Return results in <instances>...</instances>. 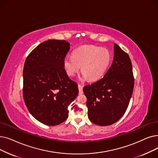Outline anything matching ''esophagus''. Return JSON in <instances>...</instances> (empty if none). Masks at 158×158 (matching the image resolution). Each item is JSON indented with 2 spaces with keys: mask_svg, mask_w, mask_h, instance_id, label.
Segmentation results:
<instances>
[{
  "mask_svg": "<svg viewBox=\"0 0 158 158\" xmlns=\"http://www.w3.org/2000/svg\"><path fill=\"white\" fill-rule=\"evenodd\" d=\"M78 88H79V94H82L83 93V85L81 84H78Z\"/></svg>",
  "mask_w": 158,
  "mask_h": 158,
  "instance_id": "obj_1",
  "label": "esophagus"
}]
</instances>
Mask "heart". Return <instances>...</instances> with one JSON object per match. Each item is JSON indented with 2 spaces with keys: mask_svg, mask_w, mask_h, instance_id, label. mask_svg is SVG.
<instances>
[{
  "mask_svg": "<svg viewBox=\"0 0 158 158\" xmlns=\"http://www.w3.org/2000/svg\"><path fill=\"white\" fill-rule=\"evenodd\" d=\"M111 53L104 48L94 46H81L73 52V56H67L63 60L66 73L73 76L80 69L81 77H87L91 81L99 79L105 73L110 64Z\"/></svg>",
  "mask_w": 158,
  "mask_h": 158,
  "instance_id": "obj_1",
  "label": "heart"
}]
</instances>
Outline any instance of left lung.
I'll return each mask as SVG.
<instances>
[{"label":"left lung","instance_id":"1","mask_svg":"<svg viewBox=\"0 0 158 158\" xmlns=\"http://www.w3.org/2000/svg\"><path fill=\"white\" fill-rule=\"evenodd\" d=\"M112 64L103 78L85 86L88 118L100 126L114 124L124 115L134 86L132 65L128 55L114 45Z\"/></svg>","mask_w":158,"mask_h":158}]
</instances>
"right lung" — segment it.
Here are the masks:
<instances>
[{"instance_id":"obj_1","label":"right lung","mask_w":158,"mask_h":158,"mask_svg":"<svg viewBox=\"0 0 158 158\" xmlns=\"http://www.w3.org/2000/svg\"><path fill=\"white\" fill-rule=\"evenodd\" d=\"M66 40L50 39L27 57L23 69V97L30 113L48 126L63 123L68 107L79 94L77 84L68 77L63 60L70 49Z\"/></svg>"}]
</instances>
